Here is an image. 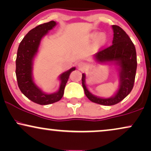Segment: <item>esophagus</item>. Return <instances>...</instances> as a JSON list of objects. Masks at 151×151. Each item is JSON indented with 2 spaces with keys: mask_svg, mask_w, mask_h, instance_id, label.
<instances>
[{
  "mask_svg": "<svg viewBox=\"0 0 151 151\" xmlns=\"http://www.w3.org/2000/svg\"><path fill=\"white\" fill-rule=\"evenodd\" d=\"M86 64L83 62H79V63H78V67H79V68H81V69H83V68H86Z\"/></svg>",
  "mask_w": 151,
  "mask_h": 151,
  "instance_id": "obj_1",
  "label": "esophagus"
}]
</instances>
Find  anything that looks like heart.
Segmentation results:
<instances>
[{"label": "heart", "instance_id": "1", "mask_svg": "<svg viewBox=\"0 0 151 151\" xmlns=\"http://www.w3.org/2000/svg\"><path fill=\"white\" fill-rule=\"evenodd\" d=\"M96 35H97L96 33L93 34V37H95V36H96ZM105 40H106V37H105V35H103V34H100V35H99V37H98V41H99V42L101 43V44H102V43H104V42H105Z\"/></svg>", "mask_w": 151, "mask_h": 151}]
</instances>
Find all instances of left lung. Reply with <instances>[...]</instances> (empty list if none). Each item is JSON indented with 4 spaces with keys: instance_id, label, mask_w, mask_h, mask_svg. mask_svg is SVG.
I'll list each match as a JSON object with an SVG mask.
<instances>
[{
    "instance_id": "8db88e82",
    "label": "left lung",
    "mask_w": 151,
    "mask_h": 151,
    "mask_svg": "<svg viewBox=\"0 0 151 151\" xmlns=\"http://www.w3.org/2000/svg\"><path fill=\"white\" fill-rule=\"evenodd\" d=\"M112 45L95 53L97 61H116L120 66V86L113 98H100L89 92L85 84L86 76L82 74V86L85 94L91 102L105 106L114 105L126 98L133 88L137 67V53L131 39L120 26L113 25Z\"/></svg>"
}]
</instances>
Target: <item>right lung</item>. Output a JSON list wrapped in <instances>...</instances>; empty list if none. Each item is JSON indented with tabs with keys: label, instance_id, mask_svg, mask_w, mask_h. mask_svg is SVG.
I'll return each instance as SVG.
<instances>
[{
	"label": "right lung",
	"instance_id": "obj_1",
	"mask_svg": "<svg viewBox=\"0 0 151 151\" xmlns=\"http://www.w3.org/2000/svg\"><path fill=\"white\" fill-rule=\"evenodd\" d=\"M56 25V23L54 21H51L30 30L20 42L17 51L16 76L18 86L26 98L41 105L52 104L63 98L70 74L75 70V68H72L60 75L61 83L60 88L58 92L52 94L43 93L34 83L32 77L33 58L37 52L42 38Z\"/></svg>",
	"mask_w": 151,
	"mask_h": 151
}]
</instances>
